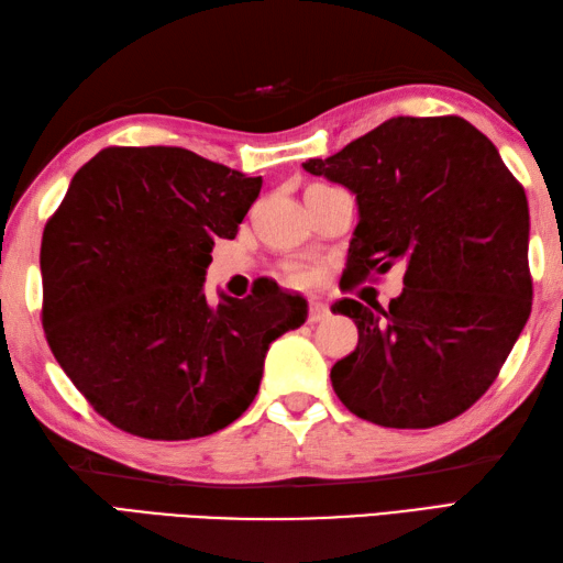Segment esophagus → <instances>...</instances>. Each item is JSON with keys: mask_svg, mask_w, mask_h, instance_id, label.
I'll return each mask as SVG.
<instances>
[{"mask_svg": "<svg viewBox=\"0 0 563 563\" xmlns=\"http://www.w3.org/2000/svg\"><path fill=\"white\" fill-rule=\"evenodd\" d=\"M329 317H331V312H329V307H327L324 302H319V300H312V302H309L307 319L312 321V324H317V321H324V319H329Z\"/></svg>", "mask_w": 563, "mask_h": 563, "instance_id": "obj_1", "label": "esophagus"}]
</instances>
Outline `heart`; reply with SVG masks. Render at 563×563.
I'll list each match as a JSON object with an SVG mask.
<instances>
[{"label": "heart", "mask_w": 563, "mask_h": 563, "mask_svg": "<svg viewBox=\"0 0 563 563\" xmlns=\"http://www.w3.org/2000/svg\"><path fill=\"white\" fill-rule=\"evenodd\" d=\"M285 278H288L292 285H309V283H312V275H309L300 266H290L288 271H285Z\"/></svg>", "instance_id": "b5f03b06"}]
</instances>
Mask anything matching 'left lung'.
Wrapping results in <instances>:
<instances>
[{
    "mask_svg": "<svg viewBox=\"0 0 563 563\" xmlns=\"http://www.w3.org/2000/svg\"><path fill=\"white\" fill-rule=\"evenodd\" d=\"M305 169L351 188L361 222L341 290L404 266L387 309L343 297L357 345L331 367L345 409L385 428H433L494 385L532 309L525 188L460 115L391 118Z\"/></svg>",
    "mask_w": 563,
    "mask_h": 563,
    "instance_id": "left-lung-1",
    "label": "left lung"
}]
</instances>
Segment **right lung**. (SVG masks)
<instances>
[{
  "mask_svg": "<svg viewBox=\"0 0 563 563\" xmlns=\"http://www.w3.org/2000/svg\"><path fill=\"white\" fill-rule=\"evenodd\" d=\"M251 178L181 147H106L75 174L41 244L43 331L55 361L111 426L190 440L254 401L271 341L305 324L278 283L212 305L214 239L254 206Z\"/></svg>",
  "mask_w": 563,
  "mask_h": 563,
  "instance_id": "obj_1",
  "label": "right lung"
}]
</instances>
